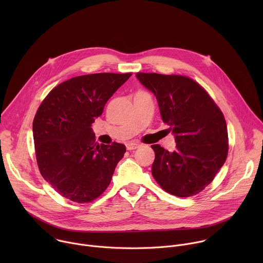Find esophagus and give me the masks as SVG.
<instances>
[{"mask_svg":"<svg viewBox=\"0 0 263 263\" xmlns=\"http://www.w3.org/2000/svg\"><path fill=\"white\" fill-rule=\"evenodd\" d=\"M139 146H140L139 143L133 142V141H130V142H128V143L126 144V147H127V149H129V151H132V149H136V148H138Z\"/></svg>","mask_w":263,"mask_h":263,"instance_id":"esophagus-1","label":"esophagus"}]
</instances>
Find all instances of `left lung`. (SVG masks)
I'll list each match as a JSON object with an SVG mask.
<instances>
[{
	"label": "left lung",
	"mask_w": 263,
	"mask_h": 263,
	"mask_svg": "<svg viewBox=\"0 0 263 263\" xmlns=\"http://www.w3.org/2000/svg\"><path fill=\"white\" fill-rule=\"evenodd\" d=\"M136 78L156 97L162 122L176 141L173 152L152 145L153 177L174 196L199 194L228 155V131L221 111L202 86L187 77L137 72Z\"/></svg>",
	"instance_id": "1"
}]
</instances>
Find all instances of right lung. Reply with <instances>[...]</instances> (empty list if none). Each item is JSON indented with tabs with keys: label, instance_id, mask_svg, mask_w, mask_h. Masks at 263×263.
I'll use <instances>...</instances> for the list:
<instances>
[{
	"label": "right lung",
	"instance_id": "1",
	"mask_svg": "<svg viewBox=\"0 0 263 263\" xmlns=\"http://www.w3.org/2000/svg\"><path fill=\"white\" fill-rule=\"evenodd\" d=\"M131 72H101L71 78L47 96L33 121L42 176L62 197L91 202L108 187L126 146L96 142L91 125Z\"/></svg>",
	"mask_w": 263,
	"mask_h": 263
}]
</instances>
